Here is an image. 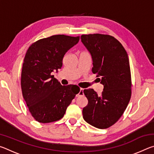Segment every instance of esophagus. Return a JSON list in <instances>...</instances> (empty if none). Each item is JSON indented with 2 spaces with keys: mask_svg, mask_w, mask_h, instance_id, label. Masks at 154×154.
<instances>
[{
  "mask_svg": "<svg viewBox=\"0 0 154 154\" xmlns=\"http://www.w3.org/2000/svg\"><path fill=\"white\" fill-rule=\"evenodd\" d=\"M83 88H80V90L79 92V94L77 95V96H83Z\"/></svg>",
  "mask_w": 154,
  "mask_h": 154,
  "instance_id": "esophagus-1",
  "label": "esophagus"
}]
</instances>
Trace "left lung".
<instances>
[{
  "label": "left lung",
  "instance_id": "8db88e82",
  "mask_svg": "<svg viewBox=\"0 0 154 154\" xmlns=\"http://www.w3.org/2000/svg\"><path fill=\"white\" fill-rule=\"evenodd\" d=\"M93 61L92 71L104 85L100 95L83 90L88 100L83 118L97 128H108L123 115L131 97V73L127 52L113 36L102 34L81 36Z\"/></svg>",
  "mask_w": 154,
  "mask_h": 154
}]
</instances>
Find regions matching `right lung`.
<instances>
[{"mask_svg": "<svg viewBox=\"0 0 154 154\" xmlns=\"http://www.w3.org/2000/svg\"><path fill=\"white\" fill-rule=\"evenodd\" d=\"M79 36L57 35L33 43L26 53L21 74L22 95L36 121L50 123L63 118L80 89L62 85L51 75L62 66L68 50L79 42Z\"/></svg>", "mask_w": 154, "mask_h": 154, "instance_id": "right-lung-1", "label": "right lung"}]
</instances>
